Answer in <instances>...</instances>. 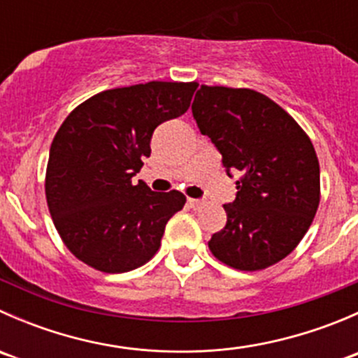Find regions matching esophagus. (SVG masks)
<instances>
[{"instance_id": "34e87169", "label": "esophagus", "mask_w": 358, "mask_h": 358, "mask_svg": "<svg viewBox=\"0 0 358 358\" xmlns=\"http://www.w3.org/2000/svg\"><path fill=\"white\" fill-rule=\"evenodd\" d=\"M189 202V206L192 209H201V208H204V201H201V199H189L187 201Z\"/></svg>"}]
</instances>
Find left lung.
Returning a JSON list of instances; mask_svg holds the SVG:
<instances>
[{"label":"left lung","mask_w":358,"mask_h":358,"mask_svg":"<svg viewBox=\"0 0 358 358\" xmlns=\"http://www.w3.org/2000/svg\"><path fill=\"white\" fill-rule=\"evenodd\" d=\"M192 114L227 173H241L236 201L223 204L227 225L213 234L209 251L244 272L275 265L294 251L319 208L312 140L282 107L249 88L201 85Z\"/></svg>","instance_id":"1"}]
</instances>
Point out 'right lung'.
Here are the masks:
<instances>
[{
    "instance_id": "1",
    "label": "right lung",
    "mask_w": 358,
    "mask_h": 358,
    "mask_svg": "<svg viewBox=\"0 0 358 358\" xmlns=\"http://www.w3.org/2000/svg\"><path fill=\"white\" fill-rule=\"evenodd\" d=\"M197 83L150 81L79 103L50 147L45 194L69 251L92 268L122 273L161 248L166 223L185 206L178 190L152 192L131 178L150 156L154 129L185 114Z\"/></svg>"
}]
</instances>
